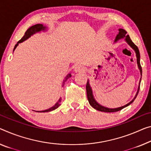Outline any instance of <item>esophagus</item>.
I'll use <instances>...</instances> for the list:
<instances>
[{
    "instance_id": "obj_1",
    "label": "esophagus",
    "mask_w": 151,
    "mask_h": 151,
    "mask_svg": "<svg viewBox=\"0 0 151 151\" xmlns=\"http://www.w3.org/2000/svg\"><path fill=\"white\" fill-rule=\"evenodd\" d=\"M85 71V68L82 65H78L76 67L75 71L76 73H81Z\"/></svg>"
}]
</instances>
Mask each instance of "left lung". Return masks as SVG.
<instances>
[{
  "label": "left lung",
  "instance_id": "1",
  "mask_svg": "<svg viewBox=\"0 0 151 151\" xmlns=\"http://www.w3.org/2000/svg\"><path fill=\"white\" fill-rule=\"evenodd\" d=\"M119 34H117V36H116V38H115V41H117L119 40V39H121L123 38H126V40L127 43H128V45L131 46V47L133 48V49L135 50L136 52V57H137V63H138V68L140 69V73H141V76H142V67L140 65V52H139V50H138V48L137 47V46L134 45V43L132 41V40L129 38V35H127V32L126 30H124V29H119ZM140 81H141V78H140V83H139V86H138V91H137V93H136L135 97H134V99L132 100L131 102H129L128 104H127L125 106H121V107H119V108H116V109H109V108H106L105 107V106H101V105H99V104L97 103V102L95 101L94 97H93V95H92V89L91 88L90 86V84H89V82L88 81L87 83H86V93H87V98L88 100V102L90 103V105H91L92 107L94 108L95 109L100 111H102V112H106V113H113V112H117V111H119L120 110L123 109L126 107L128 105H130L131 103H132L134 102V100L136 98V96H137V95L139 92V90H140Z\"/></svg>",
  "mask_w": 151,
  "mask_h": 151
}]
</instances>
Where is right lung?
<instances>
[{"label":"right lung","mask_w":151,"mask_h":151,"mask_svg":"<svg viewBox=\"0 0 151 151\" xmlns=\"http://www.w3.org/2000/svg\"><path fill=\"white\" fill-rule=\"evenodd\" d=\"M45 28H46V27H45V26H43V25H42V24H36V25H33V26L30 27L28 29H27L26 32H25L24 36L22 37V38L20 40L18 41V42H17V43L16 44L15 46V47H14V50H15V48H16V47H17V46L18 44H19V43H21V42H24V40H27V39L29 37L31 36L32 35V34H35V33H36V32H40V31H41V30H45ZM71 76V73H69L68 75L65 78L64 80H63V83H65V81H67V80H68V78H70ZM61 99H60L59 100V101H58L57 103L56 104H55V105L54 106H52L51 108L45 110V111H36V112H39V113L50 112V111H53V110L56 109L57 108H58L60 105H61Z\"/></svg>","instance_id":"right-lung-1"}]
</instances>
